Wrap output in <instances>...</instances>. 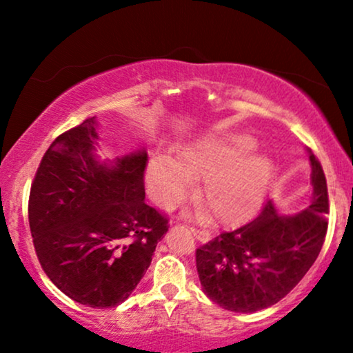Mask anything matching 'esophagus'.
I'll return each instance as SVG.
<instances>
[{"label":"esophagus","mask_w":353,"mask_h":353,"mask_svg":"<svg viewBox=\"0 0 353 353\" xmlns=\"http://www.w3.org/2000/svg\"><path fill=\"white\" fill-rule=\"evenodd\" d=\"M191 233L196 236L197 241H202V243H205V241H209V233H205V231L191 228Z\"/></svg>","instance_id":"obj_1"}]
</instances>
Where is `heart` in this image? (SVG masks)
Masks as SVG:
<instances>
[{
    "mask_svg": "<svg viewBox=\"0 0 353 353\" xmlns=\"http://www.w3.org/2000/svg\"><path fill=\"white\" fill-rule=\"evenodd\" d=\"M248 133L221 132L188 143L175 157L154 154L146 163L149 194L163 209H172L201 181L197 201L210 225L234 223L260 202L273 175V161L259 151Z\"/></svg>",
    "mask_w": 353,
    "mask_h": 353,
    "instance_id": "heart-1",
    "label": "heart"
}]
</instances>
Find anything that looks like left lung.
Wrapping results in <instances>:
<instances>
[{
  "label": "left lung",
  "mask_w": 353,
  "mask_h": 353,
  "mask_svg": "<svg viewBox=\"0 0 353 353\" xmlns=\"http://www.w3.org/2000/svg\"><path fill=\"white\" fill-rule=\"evenodd\" d=\"M310 161V205L286 215L268 201L252 221L223 231L196 250L202 291L236 313L268 308L288 296L315 263L327 230V186L318 159Z\"/></svg>",
  "instance_id": "obj_1"
}]
</instances>
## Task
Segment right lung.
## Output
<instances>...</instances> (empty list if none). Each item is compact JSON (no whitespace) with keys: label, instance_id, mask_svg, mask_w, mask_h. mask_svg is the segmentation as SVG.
<instances>
[{"label":"right lung","instance_id":"add662e5","mask_svg":"<svg viewBox=\"0 0 353 353\" xmlns=\"http://www.w3.org/2000/svg\"><path fill=\"white\" fill-rule=\"evenodd\" d=\"M98 120L57 137L38 167L28 223L48 278L93 308L127 301L151 265L167 219L144 202V149L104 159Z\"/></svg>","mask_w":353,"mask_h":353}]
</instances>
